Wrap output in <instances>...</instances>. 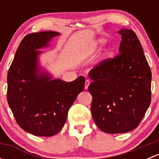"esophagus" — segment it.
I'll list each match as a JSON object with an SVG mask.
<instances>
[{"instance_id": "obj_1", "label": "esophagus", "mask_w": 159, "mask_h": 159, "mask_svg": "<svg viewBox=\"0 0 159 159\" xmlns=\"http://www.w3.org/2000/svg\"><path fill=\"white\" fill-rule=\"evenodd\" d=\"M90 83H91V82H90V81H89V80H86L85 83H84V89H89V86Z\"/></svg>"}]
</instances>
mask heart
Here are the masks:
<instances>
[{
	"label": "heart",
	"instance_id": "obj_1",
	"mask_svg": "<svg viewBox=\"0 0 159 159\" xmlns=\"http://www.w3.org/2000/svg\"><path fill=\"white\" fill-rule=\"evenodd\" d=\"M105 42V40H104V39H101L100 41H99V44H104Z\"/></svg>",
	"mask_w": 159,
	"mask_h": 159
}]
</instances>
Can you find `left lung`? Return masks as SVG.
Here are the masks:
<instances>
[{
    "label": "left lung",
    "mask_w": 159,
    "mask_h": 159,
    "mask_svg": "<svg viewBox=\"0 0 159 159\" xmlns=\"http://www.w3.org/2000/svg\"><path fill=\"white\" fill-rule=\"evenodd\" d=\"M119 54L101 61L89 72L93 82L91 111L104 132L125 133L134 130L151 103L152 71L142 44L132 30L121 29Z\"/></svg>",
    "instance_id": "obj_1"
}]
</instances>
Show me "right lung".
I'll use <instances>...</instances> for the list:
<instances>
[{
    "label": "right lung",
    "mask_w": 159,
    "mask_h": 159,
    "mask_svg": "<svg viewBox=\"0 0 159 159\" xmlns=\"http://www.w3.org/2000/svg\"><path fill=\"white\" fill-rule=\"evenodd\" d=\"M60 34L41 31L26 35L18 46L7 73V102L22 129L37 136L50 137L61 130L68 112L85 78L71 82L53 79L38 65V56Z\"/></svg>",
    "instance_id": "1"
}]
</instances>
